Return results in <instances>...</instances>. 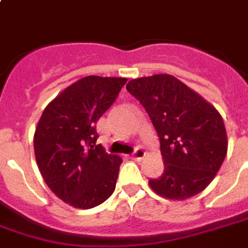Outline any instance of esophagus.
<instances>
[{"label":"esophagus","mask_w":248,"mask_h":248,"mask_svg":"<svg viewBox=\"0 0 248 248\" xmlns=\"http://www.w3.org/2000/svg\"><path fill=\"white\" fill-rule=\"evenodd\" d=\"M143 155H145V150L141 148H137L134 152H133V154H131V157L134 158V160H141V158H143Z\"/></svg>","instance_id":"obj_1"}]
</instances>
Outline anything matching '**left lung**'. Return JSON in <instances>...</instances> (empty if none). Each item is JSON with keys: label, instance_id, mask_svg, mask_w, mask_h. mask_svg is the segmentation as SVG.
<instances>
[{"label": "left lung", "instance_id": "obj_1", "mask_svg": "<svg viewBox=\"0 0 248 248\" xmlns=\"http://www.w3.org/2000/svg\"><path fill=\"white\" fill-rule=\"evenodd\" d=\"M126 90L140 100L160 138L164 173L149 185L160 196L185 200L214 180L227 154L220 114L174 76L133 79Z\"/></svg>", "mask_w": 248, "mask_h": 248}]
</instances>
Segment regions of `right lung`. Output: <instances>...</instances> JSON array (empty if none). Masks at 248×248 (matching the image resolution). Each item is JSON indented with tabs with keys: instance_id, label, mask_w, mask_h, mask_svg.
I'll return each mask as SVG.
<instances>
[{
	"instance_id": "obj_1",
	"label": "right lung",
	"mask_w": 248,
	"mask_h": 248,
	"mask_svg": "<svg viewBox=\"0 0 248 248\" xmlns=\"http://www.w3.org/2000/svg\"><path fill=\"white\" fill-rule=\"evenodd\" d=\"M126 78L86 76L58 95L34 133V155L49 189L75 208L111 196L122 158L96 145V122L118 98Z\"/></svg>"
}]
</instances>
